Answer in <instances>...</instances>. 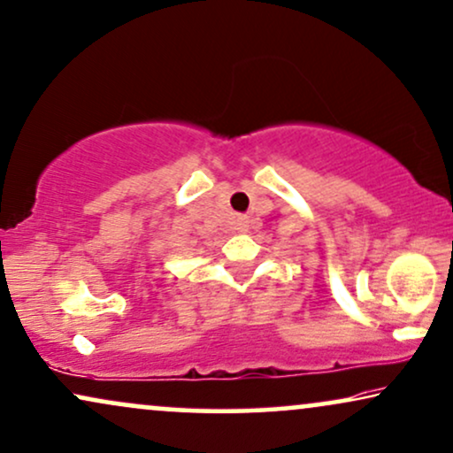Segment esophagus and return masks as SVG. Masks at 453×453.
<instances>
[{"label": "esophagus", "instance_id": "obj_1", "mask_svg": "<svg viewBox=\"0 0 453 453\" xmlns=\"http://www.w3.org/2000/svg\"><path fill=\"white\" fill-rule=\"evenodd\" d=\"M239 228H241V231H245V228H248V222H245V220H239Z\"/></svg>", "mask_w": 453, "mask_h": 453}]
</instances>
